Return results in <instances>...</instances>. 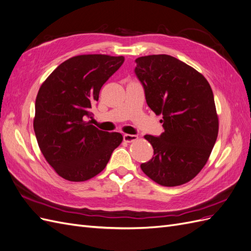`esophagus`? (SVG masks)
<instances>
[{"mask_svg": "<svg viewBox=\"0 0 251 251\" xmlns=\"http://www.w3.org/2000/svg\"><path fill=\"white\" fill-rule=\"evenodd\" d=\"M136 139H138L137 135H130V134H125L124 135V140L126 142H133Z\"/></svg>", "mask_w": 251, "mask_h": 251, "instance_id": "esophagus-1", "label": "esophagus"}]
</instances>
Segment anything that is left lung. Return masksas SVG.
Here are the masks:
<instances>
[{
    "mask_svg": "<svg viewBox=\"0 0 251 251\" xmlns=\"http://www.w3.org/2000/svg\"><path fill=\"white\" fill-rule=\"evenodd\" d=\"M135 63L147 103L162 114L164 128L158 137L144 136L154 156L140 168L160 185L184 184L206 164L218 137L212 90L201 73L171 55L141 56Z\"/></svg>",
    "mask_w": 251,
    "mask_h": 251,
    "instance_id": "1",
    "label": "left lung"
}]
</instances>
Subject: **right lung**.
<instances>
[{"label": "right lung", "mask_w": 251, "mask_h": 251, "mask_svg": "<svg viewBox=\"0 0 251 251\" xmlns=\"http://www.w3.org/2000/svg\"><path fill=\"white\" fill-rule=\"evenodd\" d=\"M124 56L85 54L67 59L43 82L35 100L33 128L45 159L66 180L95 177L123 141L120 133L98 130L86 121L103 83Z\"/></svg>", "instance_id": "add662e5"}]
</instances>
